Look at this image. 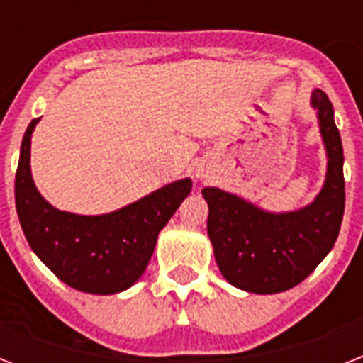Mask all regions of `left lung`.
I'll use <instances>...</instances> for the list:
<instances>
[{
  "label": "left lung",
  "mask_w": 363,
  "mask_h": 363,
  "mask_svg": "<svg viewBox=\"0 0 363 363\" xmlns=\"http://www.w3.org/2000/svg\"><path fill=\"white\" fill-rule=\"evenodd\" d=\"M320 131L328 150V175L318 198L301 211L269 215L218 188H203L209 203L207 232L216 264L233 286L277 294L303 281L335 245L345 213L343 145L333 105L315 90Z\"/></svg>",
  "instance_id": "obj_1"
}]
</instances>
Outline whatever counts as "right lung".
I'll return each instance as SVG.
<instances>
[{
    "label": "right lung",
    "mask_w": 363,
    "mask_h": 363,
    "mask_svg": "<svg viewBox=\"0 0 363 363\" xmlns=\"http://www.w3.org/2000/svg\"><path fill=\"white\" fill-rule=\"evenodd\" d=\"M37 121L24 133L14 179L16 213L26 239L43 264L71 288L122 292L147 269L160 230L190 194L192 182H171L109 215L81 216L54 209L31 181L30 137Z\"/></svg>",
    "instance_id": "obj_1"
}]
</instances>
